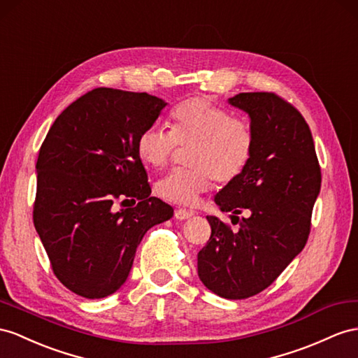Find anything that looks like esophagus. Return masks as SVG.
Listing matches in <instances>:
<instances>
[{
    "mask_svg": "<svg viewBox=\"0 0 358 358\" xmlns=\"http://www.w3.org/2000/svg\"><path fill=\"white\" fill-rule=\"evenodd\" d=\"M194 215H195V212H192V210H186V208L176 210V217L180 219V221H185V219H189Z\"/></svg>",
    "mask_w": 358,
    "mask_h": 358,
    "instance_id": "34e87169",
    "label": "esophagus"
}]
</instances>
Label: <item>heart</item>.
<instances>
[{"label": "heart", "mask_w": 358, "mask_h": 358, "mask_svg": "<svg viewBox=\"0 0 358 358\" xmlns=\"http://www.w3.org/2000/svg\"><path fill=\"white\" fill-rule=\"evenodd\" d=\"M169 131L148 127L137 137L139 159L150 168L166 166L177 145L189 150L187 171H172L155 186L157 195L172 204L192 206L219 182L236 180L248 166L254 150L250 125L231 117L206 98L182 101L169 115Z\"/></svg>", "instance_id": "heart-1"}]
</instances>
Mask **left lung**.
Instances as JSON below:
<instances>
[{"instance_id":"left-lung-1","label":"left lung","mask_w":358,"mask_h":358,"mask_svg":"<svg viewBox=\"0 0 358 358\" xmlns=\"http://www.w3.org/2000/svg\"><path fill=\"white\" fill-rule=\"evenodd\" d=\"M228 104L250 116L254 150L245 171L215 196L239 230L207 216L212 236L198 252V277L217 296L245 299L271 286L304 250L320 168L306 119L286 101L245 92ZM242 209L249 216L239 220Z\"/></svg>"}]
</instances>
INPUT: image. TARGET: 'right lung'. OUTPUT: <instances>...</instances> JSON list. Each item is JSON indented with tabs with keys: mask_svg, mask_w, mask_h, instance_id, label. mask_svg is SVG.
I'll return each mask as SVG.
<instances>
[{
	"mask_svg": "<svg viewBox=\"0 0 358 358\" xmlns=\"http://www.w3.org/2000/svg\"><path fill=\"white\" fill-rule=\"evenodd\" d=\"M166 104L145 92L98 87L63 110L41 146L34 228L56 277L80 296L115 293L145 233L173 216L150 196L136 150ZM130 197L140 201L136 208H115Z\"/></svg>",
	"mask_w": 358,
	"mask_h": 358,
	"instance_id": "1",
	"label": "right lung"
}]
</instances>
